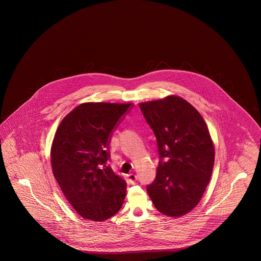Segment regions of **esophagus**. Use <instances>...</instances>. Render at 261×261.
<instances>
[{"label": "esophagus", "instance_id": "34e87169", "mask_svg": "<svg viewBox=\"0 0 261 261\" xmlns=\"http://www.w3.org/2000/svg\"><path fill=\"white\" fill-rule=\"evenodd\" d=\"M127 179H128L129 183L134 184V183L137 181V175L134 173L128 174V175H127Z\"/></svg>", "mask_w": 261, "mask_h": 261}]
</instances>
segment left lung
<instances>
[{"label": "left lung", "mask_w": 261, "mask_h": 261, "mask_svg": "<svg viewBox=\"0 0 261 261\" xmlns=\"http://www.w3.org/2000/svg\"><path fill=\"white\" fill-rule=\"evenodd\" d=\"M156 137L161 161L147 187L155 208L180 217L198 205L210 183L214 145L202 116L178 96L139 103Z\"/></svg>", "instance_id": "obj_1"}]
</instances>
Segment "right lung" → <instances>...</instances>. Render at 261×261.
<instances>
[{
  "mask_svg": "<svg viewBox=\"0 0 261 261\" xmlns=\"http://www.w3.org/2000/svg\"><path fill=\"white\" fill-rule=\"evenodd\" d=\"M131 103L84 102L59 125L50 149L54 176L75 211L103 221L121 208L124 180L107 164L112 131Z\"/></svg>",
  "mask_w": 261,
  "mask_h": 261,
  "instance_id": "obj_1",
  "label": "right lung"
}]
</instances>
